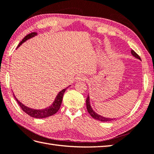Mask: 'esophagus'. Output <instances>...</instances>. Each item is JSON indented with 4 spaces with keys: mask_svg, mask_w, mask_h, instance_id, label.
Listing matches in <instances>:
<instances>
[{
    "mask_svg": "<svg viewBox=\"0 0 154 154\" xmlns=\"http://www.w3.org/2000/svg\"><path fill=\"white\" fill-rule=\"evenodd\" d=\"M86 79V78L85 76H84V75H80V76H78L76 79V81H80V80H85Z\"/></svg>",
    "mask_w": 154,
    "mask_h": 154,
    "instance_id": "34e87169",
    "label": "esophagus"
}]
</instances>
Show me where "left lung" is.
I'll use <instances>...</instances> for the list:
<instances>
[{
    "mask_svg": "<svg viewBox=\"0 0 154 154\" xmlns=\"http://www.w3.org/2000/svg\"><path fill=\"white\" fill-rule=\"evenodd\" d=\"M131 54L133 55V56H134L136 58H137L139 60H141L140 57L138 56V55L135 53V52L131 50ZM86 108H87V111H88V113L90 115H91L92 117H93L94 119L98 121H103V122H109V121H111L113 120H115L116 119L115 118H107L105 117H103V116H101L100 115H98V113H97L96 112L94 111V110L92 109V106L91 105V103H90V97H89V94L88 96V97L86 98Z\"/></svg>",
    "mask_w": 154,
    "mask_h": 154,
    "instance_id": "left-lung-1",
    "label": "left lung"
}]
</instances>
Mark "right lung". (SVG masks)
Returning a JSON list of instances; mask_svg holds the SVG:
<instances>
[{"label": "right lung", "instance_id": "add662e5", "mask_svg": "<svg viewBox=\"0 0 154 154\" xmlns=\"http://www.w3.org/2000/svg\"><path fill=\"white\" fill-rule=\"evenodd\" d=\"M37 35V33L36 32H33V33L28 34L27 35H26L24 38L23 39L22 41L19 43V44L18 45V46H17V48L20 47V45H21L23 43H24L25 42L27 41V40L32 38V37L36 36ZM67 88L63 89L62 91H61L59 93L57 94L56 97L55 98L54 103H52L51 105L43 109H34L29 108V107L24 105L22 103L20 102V101L15 97V96L14 95V98H15V100H17V103L19 104L20 107H21L23 111L27 113V115L31 116L32 117L37 118V119L46 118V117H50V116L56 114V113L58 111V110L60 109L61 106V104H62L63 94H64V92L66 91Z\"/></svg>", "mask_w": 154, "mask_h": 154}]
</instances>
